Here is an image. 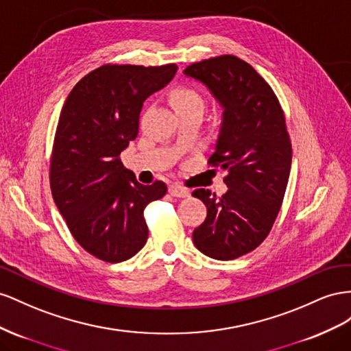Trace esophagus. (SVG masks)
<instances>
[{
  "instance_id": "esophagus-1",
  "label": "esophagus",
  "mask_w": 351,
  "mask_h": 351,
  "mask_svg": "<svg viewBox=\"0 0 351 351\" xmlns=\"http://www.w3.org/2000/svg\"><path fill=\"white\" fill-rule=\"evenodd\" d=\"M169 193H170V195L178 197V198L189 197V191H188V189L182 188L181 185H178V184H172V185H170V186H169Z\"/></svg>"
}]
</instances>
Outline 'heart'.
Returning a JSON list of instances; mask_svg holds the SVG:
<instances>
[{
  "label": "heart",
  "mask_w": 351,
  "mask_h": 351,
  "mask_svg": "<svg viewBox=\"0 0 351 351\" xmlns=\"http://www.w3.org/2000/svg\"><path fill=\"white\" fill-rule=\"evenodd\" d=\"M170 99H172V104L175 110H189V108H197L202 110L204 108V98L199 94L195 88L191 86H179L175 88L172 93H170Z\"/></svg>",
  "instance_id": "obj_1"
}]
</instances>
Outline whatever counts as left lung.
<instances>
[{
    "label": "left lung",
    "mask_w": 351,
    "mask_h": 351,
    "mask_svg": "<svg viewBox=\"0 0 351 351\" xmlns=\"http://www.w3.org/2000/svg\"><path fill=\"white\" fill-rule=\"evenodd\" d=\"M184 75L203 84L222 108L208 163L228 173L220 198L204 188L193 193L207 207L193 241L208 257L234 260L263 243L281 208L293 157L285 117L272 88L235 56L194 63Z\"/></svg>",
    "instance_id": "obj_1"
}]
</instances>
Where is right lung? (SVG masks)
Returning a JSON list of instances; mask_svg holds the SVG:
<instances>
[{
	"mask_svg": "<svg viewBox=\"0 0 351 351\" xmlns=\"http://www.w3.org/2000/svg\"><path fill=\"white\" fill-rule=\"evenodd\" d=\"M176 64H107L79 81L60 113L49 184L54 203L85 252L125 262L148 238L144 208L162 198V181L143 185L120 162L138 135L145 99L172 81Z\"/></svg>",
	"mask_w": 351,
	"mask_h": 351,
	"instance_id": "1",
	"label": "right lung"
}]
</instances>
